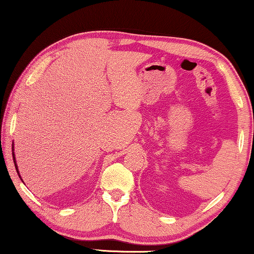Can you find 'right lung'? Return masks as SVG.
<instances>
[{
	"label": "right lung",
	"mask_w": 254,
	"mask_h": 254,
	"mask_svg": "<svg viewBox=\"0 0 254 254\" xmlns=\"http://www.w3.org/2000/svg\"><path fill=\"white\" fill-rule=\"evenodd\" d=\"M12 154H13V160H14V166H15V169H16V173H18V175H19V177L21 178V176H20V174H19V168H18V165H16V161H15V156H14V144L12 145ZM22 180V179H21Z\"/></svg>",
	"instance_id": "right-lung-1"
}]
</instances>
